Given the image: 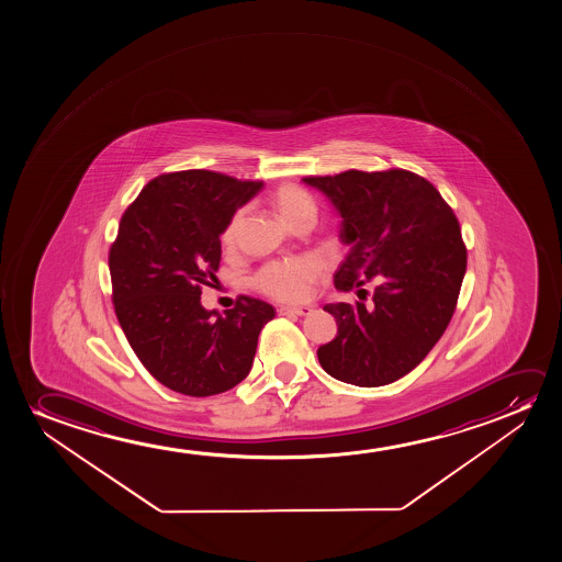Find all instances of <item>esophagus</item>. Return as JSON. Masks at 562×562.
Here are the masks:
<instances>
[{
    "label": "esophagus",
    "mask_w": 562,
    "mask_h": 562,
    "mask_svg": "<svg viewBox=\"0 0 562 562\" xmlns=\"http://www.w3.org/2000/svg\"><path fill=\"white\" fill-rule=\"evenodd\" d=\"M278 313H280V315L305 316L308 315V313H313V307H311V305H301V307H290V305H282V307L278 308Z\"/></svg>",
    "instance_id": "esophagus-1"
}]
</instances>
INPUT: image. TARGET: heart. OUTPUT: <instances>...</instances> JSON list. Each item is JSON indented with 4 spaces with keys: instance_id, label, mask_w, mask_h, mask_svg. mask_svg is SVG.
<instances>
[{
    "instance_id": "b5f03b06",
    "label": "heart",
    "mask_w": 562,
    "mask_h": 562,
    "mask_svg": "<svg viewBox=\"0 0 562 562\" xmlns=\"http://www.w3.org/2000/svg\"><path fill=\"white\" fill-rule=\"evenodd\" d=\"M272 203L285 223L292 226L305 216L315 218L316 203L311 193L300 186L282 184L272 193ZM241 213L232 216L231 223L224 228L223 241L232 246L238 236ZM318 274V265L313 259H293V261L270 262L262 267L254 278V285L259 292L280 301H301L311 292V284Z\"/></svg>"
}]
</instances>
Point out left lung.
<instances>
[{
  "label": "left lung",
  "mask_w": 562,
  "mask_h": 562,
  "mask_svg": "<svg viewBox=\"0 0 562 562\" xmlns=\"http://www.w3.org/2000/svg\"><path fill=\"white\" fill-rule=\"evenodd\" d=\"M330 201L349 246L334 274L339 292L374 284L372 305L330 303L338 336L318 347L323 369L346 384H392L438 344L453 316L467 249L438 190L403 169L303 178Z\"/></svg>",
  "instance_id": "1"
}]
</instances>
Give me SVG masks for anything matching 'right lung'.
Listing matches in <instances>:
<instances>
[{
    "label": "right lung",
    "instance_id": "right-lung-1",
    "mask_svg": "<svg viewBox=\"0 0 562 562\" xmlns=\"http://www.w3.org/2000/svg\"><path fill=\"white\" fill-rule=\"evenodd\" d=\"M261 190L262 182L182 170L151 180L124 211L109 251L116 318L142 364L172 392L207 397L238 385L277 315L255 297L224 313L201 305L224 228Z\"/></svg>",
    "mask_w": 562,
    "mask_h": 562
}]
</instances>
